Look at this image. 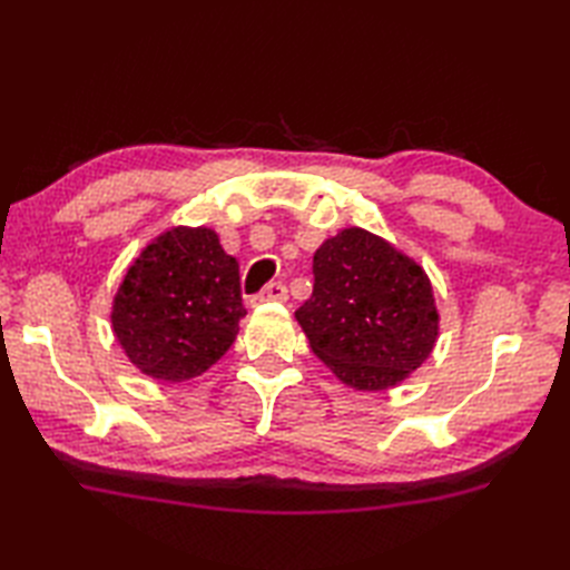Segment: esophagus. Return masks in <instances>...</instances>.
<instances>
[{
	"mask_svg": "<svg viewBox=\"0 0 570 570\" xmlns=\"http://www.w3.org/2000/svg\"><path fill=\"white\" fill-rule=\"evenodd\" d=\"M287 299V287L283 283H271L263 287L258 295L250 297V305H263V302H285Z\"/></svg>",
	"mask_w": 570,
	"mask_h": 570,
	"instance_id": "esophagus-1",
	"label": "esophagus"
}]
</instances>
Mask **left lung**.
Returning a JSON list of instances; mask_svg holds the SVG:
<instances>
[{
  "label": "left lung",
  "mask_w": 570,
  "mask_h": 570,
  "mask_svg": "<svg viewBox=\"0 0 570 570\" xmlns=\"http://www.w3.org/2000/svg\"><path fill=\"white\" fill-rule=\"evenodd\" d=\"M312 297L295 312L302 332L341 383L381 392L432 356L439 338L434 287L407 253L348 226L314 253Z\"/></svg>",
  "instance_id": "left-lung-1"
}]
</instances>
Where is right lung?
<instances>
[{
	"mask_svg": "<svg viewBox=\"0 0 570 570\" xmlns=\"http://www.w3.org/2000/svg\"><path fill=\"white\" fill-rule=\"evenodd\" d=\"M238 263L207 226H173L138 256L111 302V332L144 375L183 383L209 371L238 334Z\"/></svg>",
	"mask_w": 570,
	"mask_h": 570,
	"instance_id": "1",
	"label": "right lung"
}]
</instances>
